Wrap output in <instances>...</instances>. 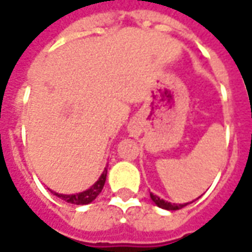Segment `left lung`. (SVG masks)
<instances>
[{
	"label": "left lung",
	"mask_w": 252,
	"mask_h": 252,
	"mask_svg": "<svg viewBox=\"0 0 252 252\" xmlns=\"http://www.w3.org/2000/svg\"><path fill=\"white\" fill-rule=\"evenodd\" d=\"M149 195H151V200L155 203L158 207H160V209H164V210H170V211H173V210H180V209H182V207H185L187 204H189V203H184V204H176V203L166 202V200L160 199L159 196L154 195L152 192H151Z\"/></svg>",
	"instance_id": "obj_1"
}]
</instances>
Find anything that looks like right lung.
Segmentation results:
<instances>
[{
    "label": "right lung",
    "instance_id": "add662e5",
    "mask_svg": "<svg viewBox=\"0 0 252 252\" xmlns=\"http://www.w3.org/2000/svg\"><path fill=\"white\" fill-rule=\"evenodd\" d=\"M105 180H107V167L104 169L103 174L100 176V178H98L89 189H86V190H83V192L74 193V195H63V193H57V192H53V190H52V192L56 196H59L60 199H63L64 202L71 203V204H89V203L93 202L97 196L100 195V192L103 190Z\"/></svg>",
    "mask_w": 252,
    "mask_h": 252
}]
</instances>
